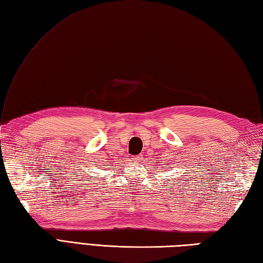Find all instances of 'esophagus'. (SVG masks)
<instances>
[{
	"label": "esophagus",
	"instance_id": "34e87169",
	"mask_svg": "<svg viewBox=\"0 0 263 263\" xmlns=\"http://www.w3.org/2000/svg\"><path fill=\"white\" fill-rule=\"evenodd\" d=\"M142 158H143L142 155H138V156H136L134 159H135V161H142Z\"/></svg>",
	"mask_w": 263,
	"mask_h": 263
}]
</instances>
